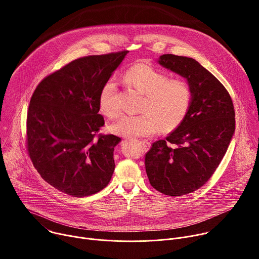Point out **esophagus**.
Returning a JSON list of instances; mask_svg holds the SVG:
<instances>
[{"label": "esophagus", "mask_w": 259, "mask_h": 259, "mask_svg": "<svg viewBox=\"0 0 259 259\" xmlns=\"http://www.w3.org/2000/svg\"><path fill=\"white\" fill-rule=\"evenodd\" d=\"M141 143L144 145V147H145V149H147V150H149L150 147H151V142H150V141H147V140H142V141H141Z\"/></svg>", "instance_id": "esophagus-1"}]
</instances>
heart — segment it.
<instances>
[{
  "mask_svg": "<svg viewBox=\"0 0 259 259\" xmlns=\"http://www.w3.org/2000/svg\"><path fill=\"white\" fill-rule=\"evenodd\" d=\"M126 81L144 95L141 112L137 116H123L110 126V131L124 137H143L160 128L171 131L186 117L192 102V89L182 79H168L165 72L146 63L131 66ZM117 82L110 78L102 85L98 104L104 116L114 119L120 114L116 100Z\"/></svg>",
  "mask_w": 259,
  "mask_h": 259,
  "instance_id": "obj_1",
  "label": "heart"
}]
</instances>
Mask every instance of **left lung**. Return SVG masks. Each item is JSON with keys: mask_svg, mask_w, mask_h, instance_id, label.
I'll list each match as a JSON object with an SVG mask.
<instances>
[{"mask_svg": "<svg viewBox=\"0 0 259 259\" xmlns=\"http://www.w3.org/2000/svg\"><path fill=\"white\" fill-rule=\"evenodd\" d=\"M158 62L186 79L193 94L182 122L145 155L152 187L177 197L197 191L215 172L235 133V109L225 86L197 60L164 54Z\"/></svg>", "mask_w": 259, "mask_h": 259, "instance_id": "8db88e82", "label": "left lung"}]
</instances>
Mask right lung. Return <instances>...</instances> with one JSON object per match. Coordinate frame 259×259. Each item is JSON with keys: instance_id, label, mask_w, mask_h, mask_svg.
Segmentation results:
<instances>
[{"instance_id": "add662e5", "label": "right lung", "mask_w": 259, "mask_h": 259, "mask_svg": "<svg viewBox=\"0 0 259 259\" xmlns=\"http://www.w3.org/2000/svg\"><path fill=\"white\" fill-rule=\"evenodd\" d=\"M128 51L73 60L35 88L27 110L26 143L42 178L77 198L103 190L115 170L121 138L98 134L104 125L98 95Z\"/></svg>"}]
</instances>
